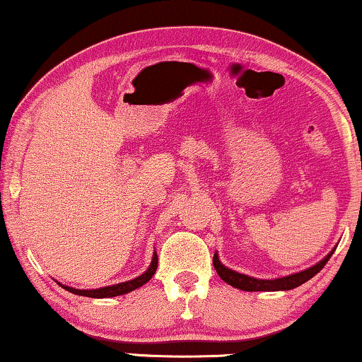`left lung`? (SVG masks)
I'll return each instance as SVG.
<instances>
[{
    "instance_id": "1",
    "label": "left lung",
    "mask_w": 362,
    "mask_h": 362,
    "mask_svg": "<svg viewBox=\"0 0 362 362\" xmlns=\"http://www.w3.org/2000/svg\"><path fill=\"white\" fill-rule=\"evenodd\" d=\"M333 252L334 250H331L323 260H320L318 264L310 267V269H306L303 272H298V274H293V275L281 276V279H275V280L254 279V276L239 274V272L227 269L226 265L221 264V260H219V257H217V254H214L212 264H214V269L217 272V275H219L221 279L226 281V284H229L230 286H235V288L245 290V291H280V290H293V288H296V286L303 285L305 281L313 279V276L318 274V272L326 265V262L329 260V257L333 255Z\"/></svg>"
}]
</instances>
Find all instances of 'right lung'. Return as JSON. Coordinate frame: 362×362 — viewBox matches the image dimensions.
I'll list each match as a JSON object with an SVG mask.
<instances>
[{
    "instance_id": "1",
    "label": "right lung",
    "mask_w": 362,
    "mask_h": 362,
    "mask_svg": "<svg viewBox=\"0 0 362 362\" xmlns=\"http://www.w3.org/2000/svg\"><path fill=\"white\" fill-rule=\"evenodd\" d=\"M158 267V255L153 254V260L151 265L148 267V270L145 274H141L136 279L123 281V284H117V285H110V286H102V288H95V290H78V288H72V286H66L61 285L64 290L71 291L74 295H81V296H90V298H112V296H118V295H125L130 293V291L140 288L141 285H145L148 280H151V276L155 275Z\"/></svg>"
}]
</instances>
